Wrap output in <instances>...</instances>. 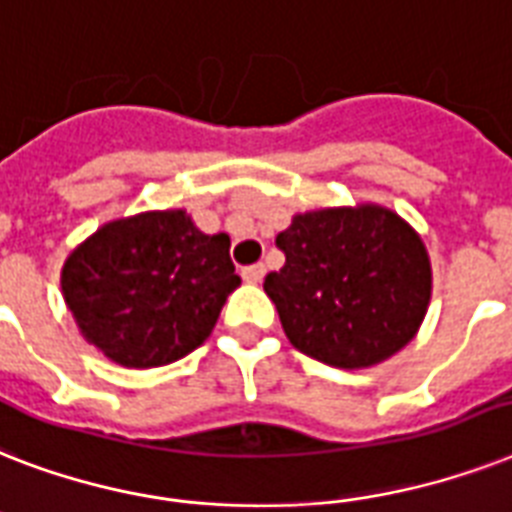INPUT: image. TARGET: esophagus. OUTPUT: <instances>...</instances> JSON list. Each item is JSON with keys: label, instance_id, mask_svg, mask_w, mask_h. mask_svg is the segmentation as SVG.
Masks as SVG:
<instances>
[{"label": "esophagus", "instance_id": "1", "mask_svg": "<svg viewBox=\"0 0 512 512\" xmlns=\"http://www.w3.org/2000/svg\"><path fill=\"white\" fill-rule=\"evenodd\" d=\"M264 272H267V267L264 264H251V267H243V280L245 282H261V277H264Z\"/></svg>", "mask_w": 512, "mask_h": 512}]
</instances>
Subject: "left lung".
Masks as SVG:
<instances>
[{"instance_id": "8db88e82", "label": "left lung", "mask_w": 512, "mask_h": 512, "mask_svg": "<svg viewBox=\"0 0 512 512\" xmlns=\"http://www.w3.org/2000/svg\"><path fill=\"white\" fill-rule=\"evenodd\" d=\"M285 267L264 280L282 330L301 354L357 370L418 333L431 301L420 235L380 206L298 214L277 235Z\"/></svg>"}]
</instances>
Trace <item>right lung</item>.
Listing matches in <instances>:
<instances>
[{
    "label": "right lung",
    "mask_w": 512,
    "mask_h": 512,
    "mask_svg": "<svg viewBox=\"0 0 512 512\" xmlns=\"http://www.w3.org/2000/svg\"><path fill=\"white\" fill-rule=\"evenodd\" d=\"M60 282L81 335L145 370L198 349L240 277L224 232L203 235L185 211H150L100 227L68 256Z\"/></svg>",
    "instance_id": "right-lung-1"
}]
</instances>
